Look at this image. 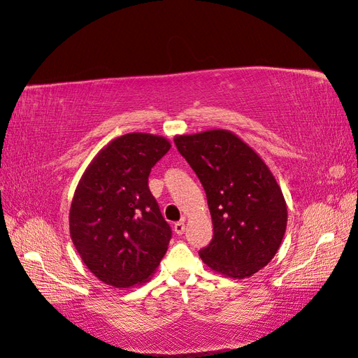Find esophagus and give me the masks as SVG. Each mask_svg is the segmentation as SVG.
Listing matches in <instances>:
<instances>
[{"label": "esophagus", "mask_w": 358, "mask_h": 358, "mask_svg": "<svg viewBox=\"0 0 358 358\" xmlns=\"http://www.w3.org/2000/svg\"><path fill=\"white\" fill-rule=\"evenodd\" d=\"M173 231H176L178 236H181L182 233L186 231V224H185V221H180V222H177L176 225H173Z\"/></svg>", "instance_id": "1"}]
</instances>
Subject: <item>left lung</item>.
Masks as SVG:
<instances>
[{
	"label": "left lung",
	"instance_id": "obj_1",
	"mask_svg": "<svg viewBox=\"0 0 358 358\" xmlns=\"http://www.w3.org/2000/svg\"><path fill=\"white\" fill-rule=\"evenodd\" d=\"M178 152L203 185L213 239L199 251L210 269L250 278L273 259L287 227V206L273 173L228 130L176 136Z\"/></svg>",
	"mask_w": 358,
	"mask_h": 358
}]
</instances>
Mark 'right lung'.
Segmentation results:
<instances>
[{"label":"right lung","mask_w":358,"mask_h":358,"mask_svg":"<svg viewBox=\"0 0 358 358\" xmlns=\"http://www.w3.org/2000/svg\"><path fill=\"white\" fill-rule=\"evenodd\" d=\"M169 150L162 136L124 134L96 154L78 181L69 212L71 239L87 269L108 286L146 282L168 251L172 231L148 177Z\"/></svg>","instance_id":"add662e5"}]
</instances>
